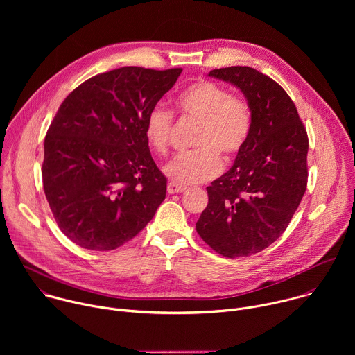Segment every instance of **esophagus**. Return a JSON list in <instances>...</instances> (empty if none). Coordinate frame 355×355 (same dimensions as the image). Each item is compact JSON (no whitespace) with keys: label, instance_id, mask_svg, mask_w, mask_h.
<instances>
[{"label":"esophagus","instance_id":"esophagus-1","mask_svg":"<svg viewBox=\"0 0 355 355\" xmlns=\"http://www.w3.org/2000/svg\"><path fill=\"white\" fill-rule=\"evenodd\" d=\"M187 188L185 187H182V185H178V184H175V182H168V185H167V192L168 193H180V192H184Z\"/></svg>","mask_w":355,"mask_h":355}]
</instances>
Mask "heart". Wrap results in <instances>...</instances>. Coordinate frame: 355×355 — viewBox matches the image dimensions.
I'll use <instances>...</instances> for the list:
<instances>
[{"instance_id": "b5f03b06", "label": "heart", "mask_w": 355, "mask_h": 355, "mask_svg": "<svg viewBox=\"0 0 355 355\" xmlns=\"http://www.w3.org/2000/svg\"><path fill=\"white\" fill-rule=\"evenodd\" d=\"M177 111L185 119L200 123L195 151L177 155L163 171L178 185H189L215 178L222 170V159L233 160L244 147L251 130V108L247 101L230 95L223 85L200 80L185 87L175 98ZM174 129L173 112L163 105L151 108L144 119V137L150 148L164 155Z\"/></svg>"}]
</instances>
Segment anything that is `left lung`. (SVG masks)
Segmentation results:
<instances>
[{"mask_svg": "<svg viewBox=\"0 0 355 355\" xmlns=\"http://www.w3.org/2000/svg\"><path fill=\"white\" fill-rule=\"evenodd\" d=\"M209 76L240 88L252 122L233 167L207 187L209 202L196 232L223 257H247L272 244L300 204L308 184V133L293 101L268 76L247 66Z\"/></svg>", "mask_w": 355, "mask_h": 355, "instance_id": "8db88e82", "label": "left lung"}]
</instances>
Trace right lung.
<instances>
[{"instance_id":"obj_1","label":"right lung","mask_w":355,"mask_h":355,"mask_svg":"<svg viewBox=\"0 0 355 355\" xmlns=\"http://www.w3.org/2000/svg\"><path fill=\"white\" fill-rule=\"evenodd\" d=\"M181 71L115 69L62 103L44 137L43 189L58 226L80 247H121L164 200L167 180L150 155L144 119Z\"/></svg>"}]
</instances>
